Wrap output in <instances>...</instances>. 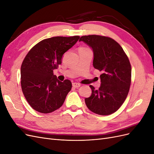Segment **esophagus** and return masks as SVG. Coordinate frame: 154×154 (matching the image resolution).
<instances>
[{
    "instance_id": "esophagus-1",
    "label": "esophagus",
    "mask_w": 154,
    "mask_h": 154,
    "mask_svg": "<svg viewBox=\"0 0 154 154\" xmlns=\"http://www.w3.org/2000/svg\"><path fill=\"white\" fill-rule=\"evenodd\" d=\"M72 87H74V88H78V87H80V83H78L74 82V83H72Z\"/></svg>"
}]
</instances>
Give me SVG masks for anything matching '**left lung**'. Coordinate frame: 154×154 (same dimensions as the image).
Here are the masks:
<instances>
[{
    "label": "left lung",
    "mask_w": 154,
    "mask_h": 154,
    "mask_svg": "<svg viewBox=\"0 0 154 154\" xmlns=\"http://www.w3.org/2000/svg\"><path fill=\"white\" fill-rule=\"evenodd\" d=\"M83 41L94 52L93 66L102 72L101 86L89 87L92 94L85 99L88 109L95 114L106 116L117 111L124 103L131 84V65L123 48L108 36H82Z\"/></svg>",
    "instance_id": "obj_1"
}]
</instances>
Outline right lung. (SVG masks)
<instances>
[{
    "label": "right lung",
    "instance_id": "obj_1",
    "mask_svg": "<svg viewBox=\"0 0 154 154\" xmlns=\"http://www.w3.org/2000/svg\"><path fill=\"white\" fill-rule=\"evenodd\" d=\"M79 38V36L46 38L26 54L20 69L21 87L27 101L36 111L48 114L62 106L72 83L69 80L59 81L53 70L62 63L63 54Z\"/></svg>",
    "mask_w": 154,
    "mask_h": 154
}]
</instances>
